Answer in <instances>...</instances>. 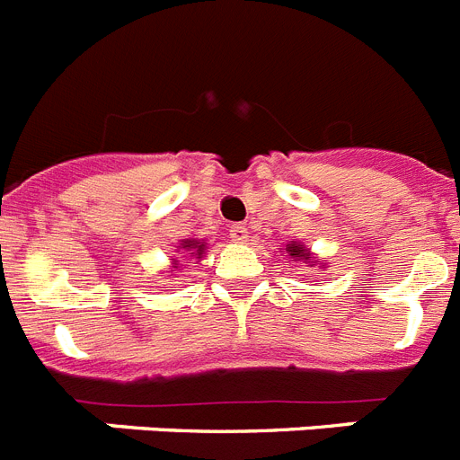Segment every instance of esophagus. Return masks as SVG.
Returning <instances> with one entry per match:
<instances>
[{
	"instance_id": "esophagus-1",
	"label": "esophagus",
	"mask_w": 460,
	"mask_h": 460,
	"mask_svg": "<svg viewBox=\"0 0 460 460\" xmlns=\"http://www.w3.org/2000/svg\"><path fill=\"white\" fill-rule=\"evenodd\" d=\"M230 237H233L234 242H246L249 230H246L244 223H234V226H230Z\"/></svg>"
}]
</instances>
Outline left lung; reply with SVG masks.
<instances>
[{
  "label": "left lung",
  "mask_w": 460,
  "mask_h": 460,
  "mask_svg": "<svg viewBox=\"0 0 460 460\" xmlns=\"http://www.w3.org/2000/svg\"><path fill=\"white\" fill-rule=\"evenodd\" d=\"M287 252L294 258H303V261H310V253L303 249V244H287Z\"/></svg>",
  "instance_id": "1"
}]
</instances>
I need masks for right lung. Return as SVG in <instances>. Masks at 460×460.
I'll return each instance as SVG.
<instances>
[{"label": "right lung", "mask_w": 460, "mask_h": 460, "mask_svg": "<svg viewBox=\"0 0 460 460\" xmlns=\"http://www.w3.org/2000/svg\"><path fill=\"white\" fill-rule=\"evenodd\" d=\"M183 249H188V252H195L197 256L204 252V244L202 242H195V239H190V242H183ZM202 258V256H199Z\"/></svg>", "instance_id": "obj_1"}]
</instances>
